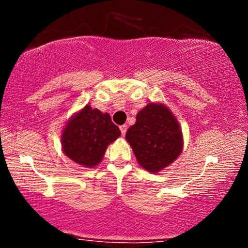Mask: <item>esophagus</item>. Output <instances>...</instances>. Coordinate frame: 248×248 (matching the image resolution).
Segmentation results:
<instances>
[{
	"mask_svg": "<svg viewBox=\"0 0 248 248\" xmlns=\"http://www.w3.org/2000/svg\"><path fill=\"white\" fill-rule=\"evenodd\" d=\"M120 130H121L122 136L126 135V132H127V126H126V124H122V126H120Z\"/></svg>",
	"mask_w": 248,
	"mask_h": 248,
	"instance_id": "esophagus-1",
	"label": "esophagus"
}]
</instances>
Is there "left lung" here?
I'll use <instances>...</instances> for the list:
<instances>
[{"mask_svg": "<svg viewBox=\"0 0 248 248\" xmlns=\"http://www.w3.org/2000/svg\"><path fill=\"white\" fill-rule=\"evenodd\" d=\"M126 140L138 163L147 171L157 173L176 161L183 150V135L175 115L164 104L150 102L128 128Z\"/></svg>", "mask_w": 248, "mask_h": 248, "instance_id": "1", "label": "left lung"}]
</instances>
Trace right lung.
Segmentation results:
<instances>
[{
    "mask_svg": "<svg viewBox=\"0 0 248 248\" xmlns=\"http://www.w3.org/2000/svg\"><path fill=\"white\" fill-rule=\"evenodd\" d=\"M120 135L108 113L86 105L71 116L62 129V153L77 164L94 168L102 161L107 147Z\"/></svg>",
    "mask_w": 248,
    "mask_h": 248,
    "instance_id": "obj_1",
    "label": "right lung"
}]
</instances>
